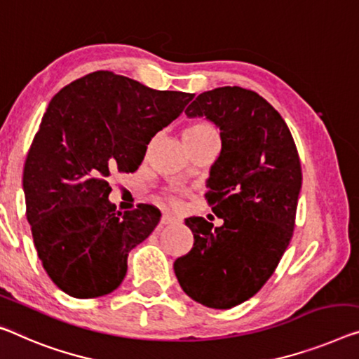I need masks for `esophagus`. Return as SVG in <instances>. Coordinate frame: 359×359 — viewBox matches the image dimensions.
<instances>
[{
  "label": "esophagus",
  "instance_id": "esophagus-1",
  "mask_svg": "<svg viewBox=\"0 0 359 359\" xmlns=\"http://www.w3.org/2000/svg\"><path fill=\"white\" fill-rule=\"evenodd\" d=\"M173 223H178V218L173 217L172 213H163L162 218H161V224L167 226V224H173Z\"/></svg>",
  "mask_w": 359,
  "mask_h": 359
}]
</instances>
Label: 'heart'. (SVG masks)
Wrapping results in <instances>:
<instances>
[{"label": "heart", "mask_w": 359, "mask_h": 359, "mask_svg": "<svg viewBox=\"0 0 359 359\" xmlns=\"http://www.w3.org/2000/svg\"><path fill=\"white\" fill-rule=\"evenodd\" d=\"M208 137H218L217 130L213 128L212 125L208 123H196L187 126V128L183 131V140L187 144V142H198V141H205ZM168 201L172 203H178V198L175 196H168Z\"/></svg>", "instance_id": "1"}]
</instances>
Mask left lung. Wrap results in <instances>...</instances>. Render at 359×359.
I'll return each mask as SVG.
<instances>
[{
  "mask_svg": "<svg viewBox=\"0 0 359 359\" xmlns=\"http://www.w3.org/2000/svg\"><path fill=\"white\" fill-rule=\"evenodd\" d=\"M186 115L219 128L222 152L205 197L223 224L187 218L194 245L173 268L192 300L228 310L263 287L287 249L302 187L300 158L283 117L255 91L215 88L198 95Z\"/></svg>",
  "mask_w": 359,
  "mask_h": 359,
  "instance_id": "8db88e82",
  "label": "left lung"
}]
</instances>
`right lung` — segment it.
<instances>
[{
	"instance_id": "right-lung-1",
	"label": "right lung",
	"mask_w": 359,
	"mask_h": 359,
	"mask_svg": "<svg viewBox=\"0 0 359 359\" xmlns=\"http://www.w3.org/2000/svg\"><path fill=\"white\" fill-rule=\"evenodd\" d=\"M192 97L97 70L51 99L22 183L38 258L65 294L96 299L122 284L130 250L147 239L161 212L147 203L117 212L107 178L136 172L152 137Z\"/></svg>"
}]
</instances>
